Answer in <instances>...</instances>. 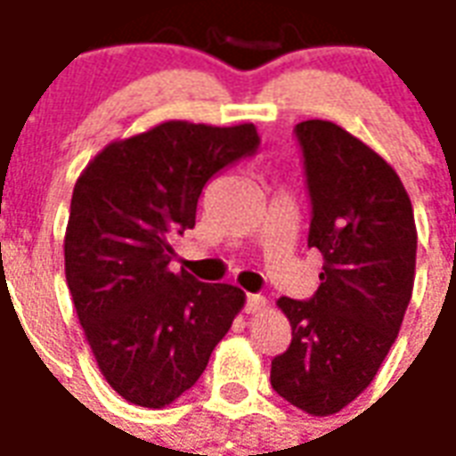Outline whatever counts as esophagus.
<instances>
[{
	"label": "esophagus",
	"instance_id": "34e87169",
	"mask_svg": "<svg viewBox=\"0 0 456 456\" xmlns=\"http://www.w3.org/2000/svg\"><path fill=\"white\" fill-rule=\"evenodd\" d=\"M265 305L267 298L260 297V294H248V297H246V313H251V315L265 311Z\"/></svg>",
	"mask_w": 456,
	"mask_h": 456
}]
</instances>
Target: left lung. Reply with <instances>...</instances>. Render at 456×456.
Returning <instances> with one entry per match:
<instances>
[{
    "instance_id": "8db88e82",
    "label": "left lung",
    "mask_w": 456,
    "mask_h": 456,
    "mask_svg": "<svg viewBox=\"0 0 456 456\" xmlns=\"http://www.w3.org/2000/svg\"><path fill=\"white\" fill-rule=\"evenodd\" d=\"M294 134L311 196L308 246L322 253L308 301L282 297L289 349L273 359V390L311 416L359 397L395 344L411 301L416 222L404 183L363 141L332 121Z\"/></svg>"
}]
</instances>
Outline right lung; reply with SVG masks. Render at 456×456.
Segmentation results:
<instances>
[{"label": "right lung", "instance_id": "add662e5", "mask_svg": "<svg viewBox=\"0 0 456 456\" xmlns=\"http://www.w3.org/2000/svg\"><path fill=\"white\" fill-rule=\"evenodd\" d=\"M258 145L253 124L165 121L107 145L76 182L66 284L100 373L131 404L162 409L191 390L243 308L239 287L169 263L205 183Z\"/></svg>", "mask_w": 456, "mask_h": 456}]
</instances>
